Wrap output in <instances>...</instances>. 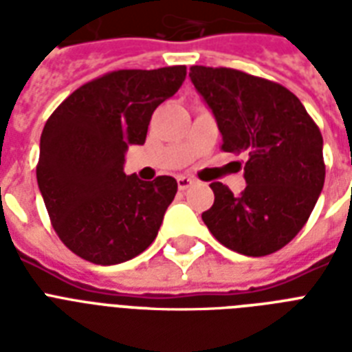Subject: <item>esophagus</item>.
I'll list each match as a JSON object with an SVG mask.
<instances>
[{
	"label": "esophagus",
	"instance_id": "obj_1",
	"mask_svg": "<svg viewBox=\"0 0 352 352\" xmlns=\"http://www.w3.org/2000/svg\"><path fill=\"white\" fill-rule=\"evenodd\" d=\"M195 184V179H190V177H184V175H179L177 177V186L181 192L188 190V188H192Z\"/></svg>",
	"mask_w": 352,
	"mask_h": 352
}]
</instances>
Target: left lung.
I'll return each instance as SVG.
<instances>
[{"label":"left lung","mask_w":352,"mask_h":352,"mask_svg":"<svg viewBox=\"0 0 352 352\" xmlns=\"http://www.w3.org/2000/svg\"><path fill=\"white\" fill-rule=\"evenodd\" d=\"M214 115L223 151L245 155L239 195L212 182L204 225L221 245L259 257L283 248L303 228L325 182L323 138L300 98L283 85L226 67H190Z\"/></svg>","instance_id":"obj_1"}]
</instances>
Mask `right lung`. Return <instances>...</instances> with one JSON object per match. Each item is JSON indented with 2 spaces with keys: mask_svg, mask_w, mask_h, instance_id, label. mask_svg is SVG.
<instances>
[{
  "mask_svg": "<svg viewBox=\"0 0 352 352\" xmlns=\"http://www.w3.org/2000/svg\"><path fill=\"white\" fill-rule=\"evenodd\" d=\"M184 78V65L115 71L82 85L47 120L36 179L54 230L82 259L124 263L159 234L177 181H140L124 164L127 148L146 142L153 111Z\"/></svg>",
  "mask_w": 352,
  "mask_h": 352,
  "instance_id": "obj_1",
  "label": "right lung"
}]
</instances>
